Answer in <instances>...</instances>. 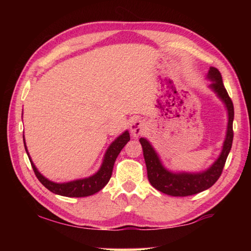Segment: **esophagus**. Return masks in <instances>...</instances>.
<instances>
[{"mask_svg": "<svg viewBox=\"0 0 251 251\" xmlns=\"http://www.w3.org/2000/svg\"><path fill=\"white\" fill-rule=\"evenodd\" d=\"M129 129H130V134L133 135L134 137H138V136L143 134V131L146 129L145 122H143L142 120H137V118H136V120L131 122Z\"/></svg>", "mask_w": 251, "mask_h": 251, "instance_id": "obj_1", "label": "esophagus"}]
</instances>
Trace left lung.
Instances as JSON below:
<instances>
[{
  "mask_svg": "<svg viewBox=\"0 0 251 251\" xmlns=\"http://www.w3.org/2000/svg\"><path fill=\"white\" fill-rule=\"evenodd\" d=\"M210 84L208 87L217 95L223 101L227 109L228 123L225 141L223 143L222 151L218 158L212 163L205 171L190 173V172H172L164 166L158 152L155 151L151 142L146 138H139L142 144L144 158L147 167V176L151 185L159 192L175 197L190 196V195L203 192L215 184L222 175V172L226 163L229 151L231 150L233 131V105L229 97L226 88L224 86L222 74L216 69L210 67L206 76Z\"/></svg>",
  "mask_w": 251,
  "mask_h": 251,
  "instance_id": "1",
  "label": "left lung"
}]
</instances>
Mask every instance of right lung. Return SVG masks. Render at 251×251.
Wrapping results in <instances>:
<instances>
[{"mask_svg": "<svg viewBox=\"0 0 251 251\" xmlns=\"http://www.w3.org/2000/svg\"><path fill=\"white\" fill-rule=\"evenodd\" d=\"M129 139L130 137L128 130H125L124 133H122L117 138H115V141L110 144L107 151H106L100 169L95 174H93L92 176L80 178V179L71 180L67 182H55L48 179V178L44 177L39 171H37L31 156L28 154L26 144H25V138L23 136L25 151H26V154L28 156L29 161H31L32 168L34 173H35L37 179H39L42 182V185L45 186L50 192L65 197H87L91 196V195L96 194L97 192H100V189H103L104 187L107 185L110 177H112L113 167L118 154H120L126 144L129 142Z\"/></svg>", "mask_w": 251, "mask_h": 251, "instance_id": "add662e5", "label": "right lung"}]
</instances>
